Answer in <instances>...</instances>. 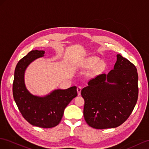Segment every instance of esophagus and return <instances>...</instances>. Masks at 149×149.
<instances>
[{
  "label": "esophagus",
  "instance_id": "34e87169",
  "mask_svg": "<svg viewBox=\"0 0 149 149\" xmlns=\"http://www.w3.org/2000/svg\"><path fill=\"white\" fill-rule=\"evenodd\" d=\"M77 93H78V95H80V92H81L82 91V87H77Z\"/></svg>",
  "mask_w": 149,
  "mask_h": 149
}]
</instances>
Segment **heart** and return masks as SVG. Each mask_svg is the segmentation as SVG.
<instances>
[{"label":"heart","mask_w":149,"mask_h":149,"mask_svg":"<svg viewBox=\"0 0 149 149\" xmlns=\"http://www.w3.org/2000/svg\"><path fill=\"white\" fill-rule=\"evenodd\" d=\"M100 62V60L99 58H96V57H92V58L87 59V60L86 61V65L88 67H94L97 65H99ZM104 66H105L104 63H101L99 65V69H102L104 67Z\"/></svg>","instance_id":"obj_1"}]
</instances>
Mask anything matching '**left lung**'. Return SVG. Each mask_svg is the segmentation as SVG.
<instances>
[{
	"label": "left lung",
	"mask_w": 149,
	"mask_h": 149,
	"mask_svg": "<svg viewBox=\"0 0 149 149\" xmlns=\"http://www.w3.org/2000/svg\"><path fill=\"white\" fill-rule=\"evenodd\" d=\"M84 116L92 128H115L129 117L137 103L139 88L135 66L120 54L113 69L97 75L82 88Z\"/></svg>",
	"instance_id": "1"
}]
</instances>
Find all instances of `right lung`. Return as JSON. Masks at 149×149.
Instances as JSON below:
<instances>
[{"instance_id": "add662e5", "label": "right lung", "mask_w": 149, "mask_h": 149, "mask_svg": "<svg viewBox=\"0 0 149 149\" xmlns=\"http://www.w3.org/2000/svg\"><path fill=\"white\" fill-rule=\"evenodd\" d=\"M44 50H32L16 65L12 86L14 99L24 118L31 125L41 128H52L60 123L64 109L77 95V87L57 89L44 97L33 95L25 87L24 74L28 65L43 57Z\"/></svg>"}]
</instances>
